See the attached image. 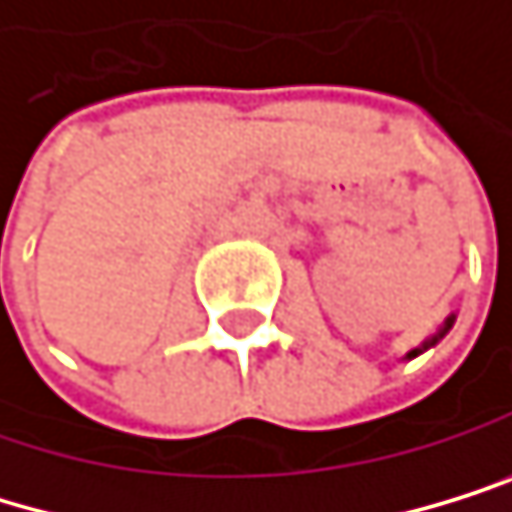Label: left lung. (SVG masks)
<instances>
[{
  "instance_id": "obj_1",
  "label": "left lung",
  "mask_w": 512,
  "mask_h": 512,
  "mask_svg": "<svg viewBox=\"0 0 512 512\" xmlns=\"http://www.w3.org/2000/svg\"><path fill=\"white\" fill-rule=\"evenodd\" d=\"M453 324H456V314H450V318H447V321H444L441 327H437V333H431V336H428V340H425L422 346H415L412 352H406V359H415V355H422V352H428L431 346H437V343H441L444 336L450 333V327H453Z\"/></svg>"
}]
</instances>
